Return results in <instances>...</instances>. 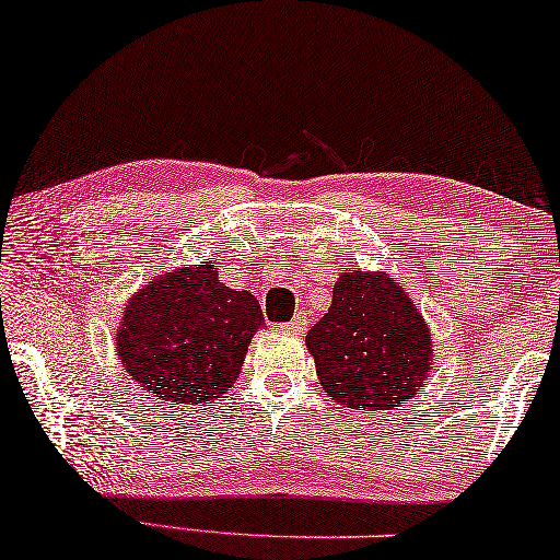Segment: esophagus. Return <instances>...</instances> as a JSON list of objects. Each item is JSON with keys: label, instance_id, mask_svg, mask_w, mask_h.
Instances as JSON below:
<instances>
[{"label": "esophagus", "instance_id": "obj_1", "mask_svg": "<svg viewBox=\"0 0 560 560\" xmlns=\"http://www.w3.org/2000/svg\"><path fill=\"white\" fill-rule=\"evenodd\" d=\"M305 325H307L305 317L303 315H295L290 323H282V325H278V328L280 330H288V332H303Z\"/></svg>", "mask_w": 560, "mask_h": 560}]
</instances>
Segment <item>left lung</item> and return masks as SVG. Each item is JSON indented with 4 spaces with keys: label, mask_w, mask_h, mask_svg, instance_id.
Listing matches in <instances>:
<instances>
[{
    "label": "left lung",
    "mask_w": 560,
    "mask_h": 560,
    "mask_svg": "<svg viewBox=\"0 0 560 560\" xmlns=\"http://www.w3.org/2000/svg\"><path fill=\"white\" fill-rule=\"evenodd\" d=\"M305 342L328 398L352 410L398 408L430 373L428 325L385 272H342Z\"/></svg>",
    "instance_id": "left-lung-1"
}]
</instances>
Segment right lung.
Wrapping results in <instances>:
<instances>
[{
	"label": "right lung",
	"instance_id": "right-lung-1",
	"mask_svg": "<svg viewBox=\"0 0 560 560\" xmlns=\"http://www.w3.org/2000/svg\"><path fill=\"white\" fill-rule=\"evenodd\" d=\"M265 325L257 300L218 280V265L162 275L130 300L117 332L119 360L154 398L214 400L237 381L247 346Z\"/></svg>",
	"mask_w": 560,
	"mask_h": 560
}]
</instances>
